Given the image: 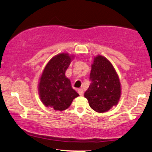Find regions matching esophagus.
I'll list each match as a JSON object with an SVG mask.
<instances>
[{"label": "esophagus", "mask_w": 152, "mask_h": 152, "mask_svg": "<svg viewBox=\"0 0 152 152\" xmlns=\"http://www.w3.org/2000/svg\"><path fill=\"white\" fill-rule=\"evenodd\" d=\"M78 93L80 96H83V90L82 88H80L78 90Z\"/></svg>", "instance_id": "34e87169"}]
</instances>
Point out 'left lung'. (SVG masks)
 Here are the masks:
<instances>
[{"instance_id": "obj_1", "label": "left lung", "mask_w": 152, "mask_h": 152, "mask_svg": "<svg viewBox=\"0 0 152 152\" xmlns=\"http://www.w3.org/2000/svg\"><path fill=\"white\" fill-rule=\"evenodd\" d=\"M91 83L84 94L89 105L98 113H105L117 105L121 96V86L115 69L105 57L94 58L90 74Z\"/></svg>"}]
</instances>
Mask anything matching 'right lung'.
I'll list each match as a JSON object with an SVG mask.
<instances>
[{"label":"right lung","mask_w":152,"mask_h":152,"mask_svg":"<svg viewBox=\"0 0 152 152\" xmlns=\"http://www.w3.org/2000/svg\"><path fill=\"white\" fill-rule=\"evenodd\" d=\"M74 56L61 53L50 59L40 77L38 91L42 103L54 110H64L73 100L79 96L71 87V81L65 76Z\"/></svg>","instance_id":"1"}]
</instances>
